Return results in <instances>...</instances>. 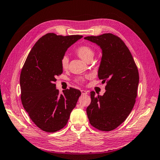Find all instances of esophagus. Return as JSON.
<instances>
[{
	"label": "esophagus",
	"instance_id": "obj_1",
	"mask_svg": "<svg viewBox=\"0 0 160 160\" xmlns=\"http://www.w3.org/2000/svg\"><path fill=\"white\" fill-rule=\"evenodd\" d=\"M81 93L82 95H87L88 93V91L86 90H81Z\"/></svg>",
	"mask_w": 160,
	"mask_h": 160
}]
</instances>
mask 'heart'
<instances>
[{"label": "heart", "mask_w": 160, "mask_h": 160, "mask_svg": "<svg viewBox=\"0 0 160 160\" xmlns=\"http://www.w3.org/2000/svg\"><path fill=\"white\" fill-rule=\"evenodd\" d=\"M76 53L80 58H82L83 60L86 61V62H89V60H92L94 56V52L93 49L88 45H82L78 47L76 50ZM60 64L61 67L63 69H66L68 67V64H69V58L67 56H63L61 58ZM89 77L90 76H87L85 78H79L78 80L82 82V81L84 80V78H89Z\"/></svg>", "instance_id": "heart-1"}]
</instances>
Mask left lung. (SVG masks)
I'll return each mask as SVG.
<instances>
[{"label": "left lung", "instance_id": "8db88e82", "mask_svg": "<svg viewBox=\"0 0 160 160\" xmlns=\"http://www.w3.org/2000/svg\"><path fill=\"white\" fill-rule=\"evenodd\" d=\"M102 52L98 78L107 81L106 92L96 96L91 92V102L87 108L90 124L102 131L119 127L130 114L135 103L139 73L130 51L121 38L112 33L87 36Z\"/></svg>", "mask_w": 160, "mask_h": 160}]
</instances>
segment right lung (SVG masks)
I'll use <instances>...</instances> for the list:
<instances>
[{"mask_svg": "<svg viewBox=\"0 0 160 160\" xmlns=\"http://www.w3.org/2000/svg\"><path fill=\"white\" fill-rule=\"evenodd\" d=\"M82 37L47 33L36 42L23 65L20 76L22 106L33 123L45 132H56L66 126L81 95L73 88L60 94L54 82L62 73L61 58Z\"/></svg>", "mask_w": 160, "mask_h": 160, "instance_id": "right-lung-1", "label": "right lung"}]
</instances>
